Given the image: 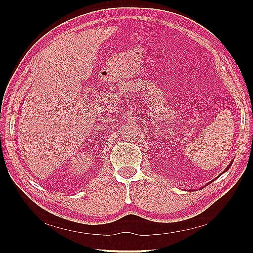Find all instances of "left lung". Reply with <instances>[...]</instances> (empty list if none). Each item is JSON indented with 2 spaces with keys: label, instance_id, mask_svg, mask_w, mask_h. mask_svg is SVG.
<instances>
[{
  "label": "left lung",
  "instance_id": "obj_1",
  "mask_svg": "<svg viewBox=\"0 0 253 253\" xmlns=\"http://www.w3.org/2000/svg\"><path fill=\"white\" fill-rule=\"evenodd\" d=\"M231 165H232V164H230V165H229V166H228V168H230V166H231ZM228 168H227V170H228Z\"/></svg>",
  "mask_w": 253,
  "mask_h": 253
}]
</instances>
